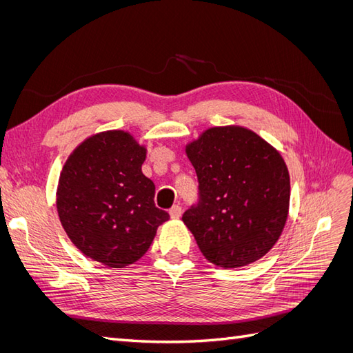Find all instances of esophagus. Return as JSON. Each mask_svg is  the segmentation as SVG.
Segmentation results:
<instances>
[{
	"instance_id": "esophagus-1",
	"label": "esophagus",
	"mask_w": 353,
	"mask_h": 353,
	"mask_svg": "<svg viewBox=\"0 0 353 353\" xmlns=\"http://www.w3.org/2000/svg\"><path fill=\"white\" fill-rule=\"evenodd\" d=\"M169 215H170V218H172V219L181 218V215H183V208L178 206V205L172 206V208H170V210H169Z\"/></svg>"
}]
</instances>
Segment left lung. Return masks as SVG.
<instances>
[{
	"instance_id": "obj_1",
	"label": "left lung",
	"mask_w": 353,
	"mask_h": 353,
	"mask_svg": "<svg viewBox=\"0 0 353 353\" xmlns=\"http://www.w3.org/2000/svg\"><path fill=\"white\" fill-rule=\"evenodd\" d=\"M200 200L183 221L205 258L221 268L261 259L279 241L290 206L281 153L252 130L213 126L185 145Z\"/></svg>"
}]
</instances>
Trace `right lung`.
Here are the masks:
<instances>
[{
	"label": "right lung",
	"mask_w": 353,
	"mask_h": 353,
	"mask_svg": "<svg viewBox=\"0 0 353 353\" xmlns=\"http://www.w3.org/2000/svg\"><path fill=\"white\" fill-rule=\"evenodd\" d=\"M145 145L128 131L94 134L63 165L56 205L68 237L110 268L143 258L169 213L154 205V183L141 166Z\"/></svg>",
	"instance_id": "add662e5"
}]
</instances>
